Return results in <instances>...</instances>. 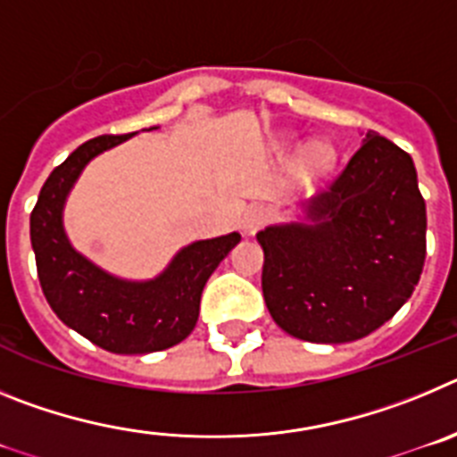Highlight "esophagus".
<instances>
[{
	"label": "esophagus",
	"instance_id": "obj_1",
	"mask_svg": "<svg viewBox=\"0 0 457 457\" xmlns=\"http://www.w3.org/2000/svg\"><path fill=\"white\" fill-rule=\"evenodd\" d=\"M270 220V208L265 204H252L245 210V217H242V231L245 236H253V233Z\"/></svg>",
	"mask_w": 457,
	"mask_h": 457
}]
</instances>
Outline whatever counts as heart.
<instances>
[{"label": "heart", "mask_w": 457, "mask_h": 457, "mask_svg": "<svg viewBox=\"0 0 457 457\" xmlns=\"http://www.w3.org/2000/svg\"><path fill=\"white\" fill-rule=\"evenodd\" d=\"M334 160H337V153L327 141H313L304 151V167L309 171H327L334 164Z\"/></svg>", "instance_id": "obj_1"}]
</instances>
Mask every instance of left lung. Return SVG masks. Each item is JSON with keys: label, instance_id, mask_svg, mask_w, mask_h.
<instances>
[{"label": "left lung", "instance_id": "obj_1", "mask_svg": "<svg viewBox=\"0 0 457 457\" xmlns=\"http://www.w3.org/2000/svg\"><path fill=\"white\" fill-rule=\"evenodd\" d=\"M256 240L265 304L286 334L309 343L369 337L410 300L426 261V201L411 157L369 130L329 187Z\"/></svg>", "mask_w": 457, "mask_h": 457}]
</instances>
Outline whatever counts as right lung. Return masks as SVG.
I'll use <instances>...</instances> for the list:
<instances>
[{"instance_id":"right-lung-1","label":"right lung","mask_w":457,"mask_h":457,"mask_svg":"<svg viewBox=\"0 0 457 457\" xmlns=\"http://www.w3.org/2000/svg\"><path fill=\"white\" fill-rule=\"evenodd\" d=\"M135 135L96 137L72 151L46 180L29 221L47 304L63 325L116 354H148L185 341L199 320L205 281L240 242L236 231L192 242L144 281L116 277L72 247L63 226L68 194L93 157Z\"/></svg>"}]
</instances>
